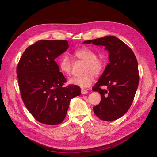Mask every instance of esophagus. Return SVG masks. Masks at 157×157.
<instances>
[{
  "label": "esophagus",
  "instance_id": "esophagus-1",
  "mask_svg": "<svg viewBox=\"0 0 157 157\" xmlns=\"http://www.w3.org/2000/svg\"><path fill=\"white\" fill-rule=\"evenodd\" d=\"M81 92L82 94L85 95V94H86L88 93V90H85V89H81Z\"/></svg>",
  "mask_w": 157,
  "mask_h": 157
}]
</instances>
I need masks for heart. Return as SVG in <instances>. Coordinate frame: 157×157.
Masks as SVG:
<instances>
[{
    "label": "heart",
    "mask_w": 157,
    "mask_h": 157,
    "mask_svg": "<svg viewBox=\"0 0 157 157\" xmlns=\"http://www.w3.org/2000/svg\"><path fill=\"white\" fill-rule=\"evenodd\" d=\"M74 56L79 60L85 62L83 72L85 73L81 76L72 77L69 80L71 85H76L81 88H85L91 86L95 77L100 76L105 68V63L102 59L97 57V53L87 47L80 48L74 52ZM58 65L60 71L64 75L69 76L72 69V62L70 58L65 54L59 57Z\"/></svg>",
    "instance_id": "1"
}]
</instances>
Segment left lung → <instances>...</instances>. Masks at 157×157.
I'll return each mask as SVG.
<instances>
[{
  "instance_id": "left-lung-1",
  "label": "left lung",
  "mask_w": 157,
  "mask_h": 157,
  "mask_svg": "<svg viewBox=\"0 0 157 157\" xmlns=\"http://www.w3.org/2000/svg\"><path fill=\"white\" fill-rule=\"evenodd\" d=\"M104 46L109 52V63L92 88L101 95V101L94 107L96 116L104 121L123 117L133 102L139 85L138 63L132 50L114 36H106L84 41Z\"/></svg>"
}]
</instances>
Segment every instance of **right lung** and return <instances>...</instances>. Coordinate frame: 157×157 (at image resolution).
Returning <instances> with one entry per match:
<instances>
[{
	"label": "right lung",
	"instance_id": "right-lung-1",
	"mask_svg": "<svg viewBox=\"0 0 157 157\" xmlns=\"http://www.w3.org/2000/svg\"><path fill=\"white\" fill-rule=\"evenodd\" d=\"M68 48L67 40H39L25 49L17 66L23 103L32 116L45 125L62 123L71 100L81 94L78 86H63L67 81L55 61Z\"/></svg>",
	"mask_w": 157,
	"mask_h": 157
}]
</instances>
